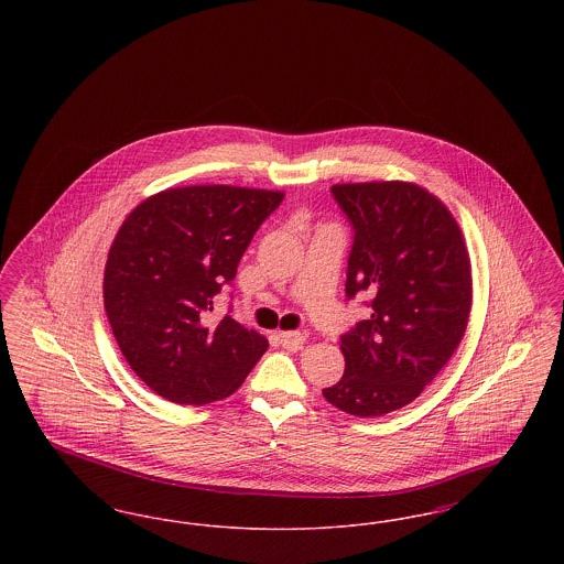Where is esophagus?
Returning <instances> with one entry per match:
<instances>
[{"label": "esophagus", "instance_id": "1", "mask_svg": "<svg viewBox=\"0 0 564 564\" xmlns=\"http://www.w3.org/2000/svg\"><path fill=\"white\" fill-rule=\"evenodd\" d=\"M276 338H279V343H281L285 349L290 350L302 349V345H304V340H306V336H304L302 332H279Z\"/></svg>", "mask_w": 564, "mask_h": 564}]
</instances>
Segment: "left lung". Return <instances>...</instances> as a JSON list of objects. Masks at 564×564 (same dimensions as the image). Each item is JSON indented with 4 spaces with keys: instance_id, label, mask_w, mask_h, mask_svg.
<instances>
[{
    "instance_id": "left-lung-1",
    "label": "left lung",
    "mask_w": 564,
    "mask_h": 564,
    "mask_svg": "<svg viewBox=\"0 0 564 564\" xmlns=\"http://www.w3.org/2000/svg\"><path fill=\"white\" fill-rule=\"evenodd\" d=\"M355 228L347 295L372 315L340 338L345 375L323 389L338 410L372 419L414 402L460 345L471 313V262L455 215L412 182L336 184Z\"/></svg>"
}]
</instances>
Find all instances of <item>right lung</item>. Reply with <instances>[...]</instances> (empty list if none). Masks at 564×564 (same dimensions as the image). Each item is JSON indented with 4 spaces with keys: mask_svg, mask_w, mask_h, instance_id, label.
I'll return each instance as SVG.
<instances>
[{
    "mask_svg": "<svg viewBox=\"0 0 564 564\" xmlns=\"http://www.w3.org/2000/svg\"><path fill=\"white\" fill-rule=\"evenodd\" d=\"M283 196L224 184L162 189L116 232L104 274L109 325L134 375L164 400H224L269 349L256 329L230 315L212 323L209 311Z\"/></svg>",
    "mask_w": 564,
    "mask_h": 564,
    "instance_id": "1",
    "label": "right lung"
}]
</instances>
